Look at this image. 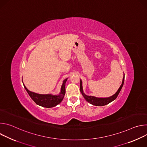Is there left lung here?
I'll use <instances>...</instances> for the list:
<instances>
[{
  "label": "left lung",
  "instance_id": "obj_1",
  "mask_svg": "<svg viewBox=\"0 0 147 147\" xmlns=\"http://www.w3.org/2000/svg\"><path fill=\"white\" fill-rule=\"evenodd\" d=\"M124 81V74L123 76L122 83H121V86H120L119 88L118 89V90L116 91V92L115 94H113V95H112L109 97L98 98V97H96L94 96H90V95L89 96V95H86L84 93V91H83L82 82L81 80H80V91H81V94L82 95L83 97L86 99V100L88 103H90L95 106H99V107L104 106V105H107V104H109L111 102L113 101L117 98V96H118L120 91H121V90L123 87Z\"/></svg>",
  "mask_w": 147,
  "mask_h": 147
}]
</instances>
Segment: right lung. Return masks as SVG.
<instances>
[{"label": "right lung", "mask_w": 147, "mask_h": 147, "mask_svg": "<svg viewBox=\"0 0 147 147\" xmlns=\"http://www.w3.org/2000/svg\"><path fill=\"white\" fill-rule=\"evenodd\" d=\"M67 80V78L65 79L63 81L62 85L60 89V92L58 95H52V94H37L32 91H29L25 85H23L24 87L28 92L31 98V99L36 103V104L38 105L45 107V108H53L57 105L59 104L64 98L66 90H65V86L66 82Z\"/></svg>", "instance_id": "obj_1"}]
</instances>
